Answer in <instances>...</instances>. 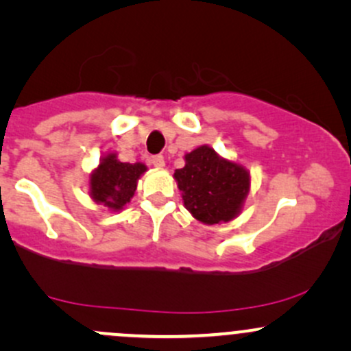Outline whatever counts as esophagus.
I'll list each match as a JSON object with an SVG mask.
<instances>
[{
    "label": "esophagus",
    "instance_id": "34e87169",
    "mask_svg": "<svg viewBox=\"0 0 351 351\" xmlns=\"http://www.w3.org/2000/svg\"><path fill=\"white\" fill-rule=\"evenodd\" d=\"M152 165L155 168H163L165 167V158L162 155H155L152 156Z\"/></svg>",
    "mask_w": 351,
    "mask_h": 351
}]
</instances>
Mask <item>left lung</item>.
<instances>
[{"mask_svg":"<svg viewBox=\"0 0 351 351\" xmlns=\"http://www.w3.org/2000/svg\"><path fill=\"white\" fill-rule=\"evenodd\" d=\"M184 208L203 224L229 223L243 211L251 175L241 163L223 158L209 145L184 155V167L175 170Z\"/></svg>","mask_w":351,"mask_h":351,"instance_id":"obj_1","label":"left lung"}]
</instances>
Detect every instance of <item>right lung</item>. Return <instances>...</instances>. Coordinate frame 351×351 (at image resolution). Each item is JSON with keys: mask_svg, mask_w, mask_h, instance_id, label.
Wrapping results in <instances>:
<instances>
[{"mask_svg": "<svg viewBox=\"0 0 351 351\" xmlns=\"http://www.w3.org/2000/svg\"><path fill=\"white\" fill-rule=\"evenodd\" d=\"M145 171L143 163H123L115 152H108L88 176V196L110 211H122L134 198L136 183Z\"/></svg>", "mask_w": 351, "mask_h": 351, "instance_id": "right-lung-1", "label": "right lung"}]
</instances>
